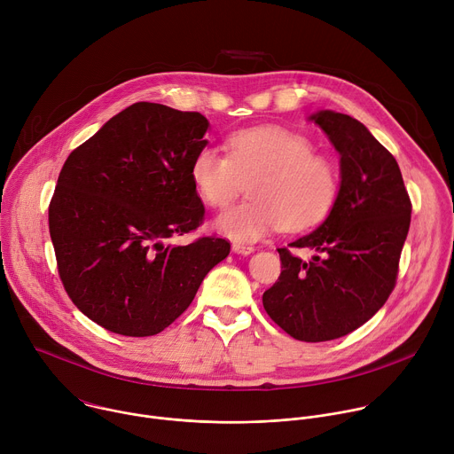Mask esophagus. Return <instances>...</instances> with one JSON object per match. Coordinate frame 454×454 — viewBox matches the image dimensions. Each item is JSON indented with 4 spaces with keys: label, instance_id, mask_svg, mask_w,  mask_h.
<instances>
[{
    "label": "esophagus",
    "instance_id": "obj_1",
    "mask_svg": "<svg viewBox=\"0 0 454 454\" xmlns=\"http://www.w3.org/2000/svg\"><path fill=\"white\" fill-rule=\"evenodd\" d=\"M231 251L237 253V254H251V253L254 251V247H253V246H246V244L235 242V244L231 246Z\"/></svg>",
    "mask_w": 454,
    "mask_h": 454
}]
</instances>
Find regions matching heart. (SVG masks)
Here are the masks:
<instances>
[{
    "mask_svg": "<svg viewBox=\"0 0 454 454\" xmlns=\"http://www.w3.org/2000/svg\"><path fill=\"white\" fill-rule=\"evenodd\" d=\"M190 179L201 201L224 208L249 184L251 200L223 212L215 230L237 242L275 231L303 230L329 214L338 193L333 165L312 144L280 127H254L228 140V156L203 147L192 160Z\"/></svg>",
    "mask_w": 454,
    "mask_h": 454,
    "instance_id": "1",
    "label": "heart"
}]
</instances>
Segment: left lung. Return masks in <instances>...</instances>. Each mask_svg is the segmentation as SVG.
I'll list each match as a JSON object with an SVG mask.
<instances>
[{"label":"left lung","mask_w":454,"mask_h":454,"mask_svg":"<svg viewBox=\"0 0 454 454\" xmlns=\"http://www.w3.org/2000/svg\"><path fill=\"white\" fill-rule=\"evenodd\" d=\"M309 120L340 153V190L325 221L289 244L312 261L278 249L282 273L262 303L289 336L319 343L359 329L394 291L411 203L395 158L359 120L331 109Z\"/></svg>","instance_id":"obj_1"}]
</instances>
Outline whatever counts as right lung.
<instances>
[{
  "mask_svg": "<svg viewBox=\"0 0 454 454\" xmlns=\"http://www.w3.org/2000/svg\"><path fill=\"white\" fill-rule=\"evenodd\" d=\"M208 129L201 113L137 102L64 163L50 237L64 289L97 325L131 338L161 333L228 256L224 239L165 242L203 221L190 165Z\"/></svg>",
  "mask_w": 454,
  "mask_h": 454,
  "instance_id": "1",
  "label": "right lung"
}]
</instances>
